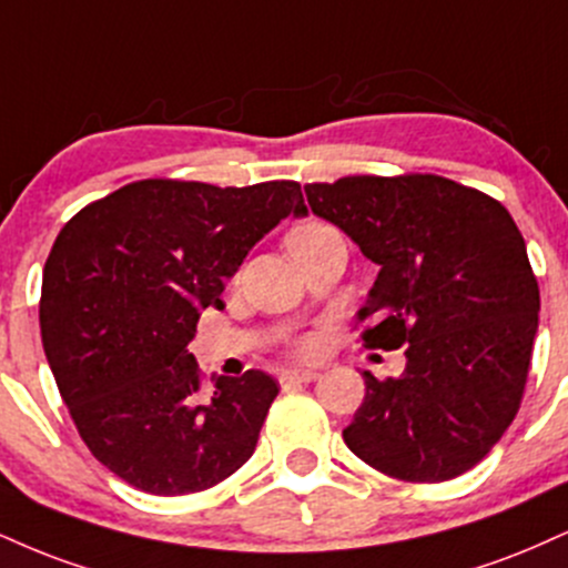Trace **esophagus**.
Returning <instances> with one entry per match:
<instances>
[{
  "mask_svg": "<svg viewBox=\"0 0 568 568\" xmlns=\"http://www.w3.org/2000/svg\"><path fill=\"white\" fill-rule=\"evenodd\" d=\"M320 373L317 371H285L280 375V384L283 386H293V384H312L317 381Z\"/></svg>",
  "mask_w": 568,
  "mask_h": 568,
  "instance_id": "esophagus-1",
  "label": "esophagus"
}]
</instances>
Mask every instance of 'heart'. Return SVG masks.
Here are the masks:
<instances>
[{
	"instance_id": "heart-1",
	"label": "heart",
	"mask_w": 568,
	"mask_h": 568,
	"mask_svg": "<svg viewBox=\"0 0 568 568\" xmlns=\"http://www.w3.org/2000/svg\"><path fill=\"white\" fill-rule=\"evenodd\" d=\"M320 227H325V224H317V222H310V224H302V227H296L298 232H306V230H320ZM304 349H310V344L304 346Z\"/></svg>"
}]
</instances>
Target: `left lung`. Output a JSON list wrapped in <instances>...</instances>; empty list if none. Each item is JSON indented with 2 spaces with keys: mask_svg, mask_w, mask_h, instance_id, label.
<instances>
[{
  "mask_svg": "<svg viewBox=\"0 0 568 568\" xmlns=\"http://www.w3.org/2000/svg\"><path fill=\"white\" fill-rule=\"evenodd\" d=\"M304 193L378 264L357 312L367 349L407 346L396 378L362 373L346 447L402 481L466 474L514 423L529 375L539 288L514 216L436 174L341 176Z\"/></svg>",
  "mask_w": 568,
  "mask_h": 568,
  "instance_id": "8db88e82",
  "label": "left lung"
}]
</instances>
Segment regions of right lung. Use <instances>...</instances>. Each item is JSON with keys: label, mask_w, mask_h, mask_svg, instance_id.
<instances>
[{"label": "right lung", "mask_w": 568, "mask_h": 568, "mask_svg": "<svg viewBox=\"0 0 568 568\" xmlns=\"http://www.w3.org/2000/svg\"><path fill=\"white\" fill-rule=\"evenodd\" d=\"M288 214H306L298 182L140 180L60 230L39 302L44 354L79 436L119 479L190 495L254 455L275 378L219 375L206 396L187 344L201 312L224 306V280Z\"/></svg>", "instance_id": "1"}]
</instances>
